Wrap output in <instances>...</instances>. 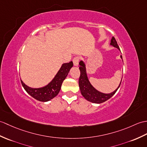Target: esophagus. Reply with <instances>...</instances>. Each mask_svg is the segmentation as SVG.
<instances>
[{
    "label": "esophagus",
    "instance_id": "obj_1",
    "mask_svg": "<svg viewBox=\"0 0 147 147\" xmlns=\"http://www.w3.org/2000/svg\"><path fill=\"white\" fill-rule=\"evenodd\" d=\"M79 61H80V57H75L73 60L74 66H78V64H79Z\"/></svg>",
    "mask_w": 147,
    "mask_h": 147
}]
</instances>
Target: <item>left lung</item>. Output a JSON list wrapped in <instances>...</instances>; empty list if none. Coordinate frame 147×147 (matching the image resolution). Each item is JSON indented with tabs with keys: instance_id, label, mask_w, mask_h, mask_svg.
I'll return each mask as SVG.
<instances>
[{
	"instance_id": "1",
	"label": "left lung",
	"mask_w": 147,
	"mask_h": 147,
	"mask_svg": "<svg viewBox=\"0 0 147 147\" xmlns=\"http://www.w3.org/2000/svg\"><path fill=\"white\" fill-rule=\"evenodd\" d=\"M110 45L115 47H117V49L120 50V47H119L117 44V40H116L114 37H113L111 38ZM120 57L122 59L121 55L120 56ZM79 68L81 73L79 79V86L81 91V93L83 95V96L88 101L92 102L93 103H103V102L109 100L111 97L113 96L120 86L121 81L120 84H119L118 87L113 92L108 94L101 93V92H100L95 89L90 83L87 76L86 65H85V64L83 61H81L80 62Z\"/></svg>"
}]
</instances>
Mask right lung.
Wrapping results in <instances>:
<instances>
[{"label": "right lung", "instance_id": "right-lung-1", "mask_svg": "<svg viewBox=\"0 0 147 147\" xmlns=\"http://www.w3.org/2000/svg\"><path fill=\"white\" fill-rule=\"evenodd\" d=\"M73 66L72 61L68 63H64L53 80L48 84L42 88H30L24 83L22 80L20 81L27 93L32 97L40 101H48L56 96L59 93L63 82L65 80Z\"/></svg>", "mask_w": 147, "mask_h": 147}]
</instances>
